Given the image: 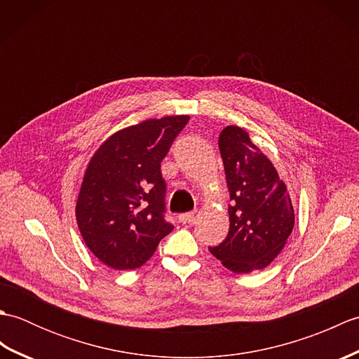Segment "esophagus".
Wrapping results in <instances>:
<instances>
[{
  "label": "esophagus",
  "mask_w": 359,
  "mask_h": 359,
  "mask_svg": "<svg viewBox=\"0 0 359 359\" xmlns=\"http://www.w3.org/2000/svg\"><path fill=\"white\" fill-rule=\"evenodd\" d=\"M194 212H184V215L179 216V222L182 224H193L194 222Z\"/></svg>",
  "instance_id": "34e87169"
}]
</instances>
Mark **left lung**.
I'll return each mask as SVG.
<instances>
[{
	"mask_svg": "<svg viewBox=\"0 0 359 359\" xmlns=\"http://www.w3.org/2000/svg\"><path fill=\"white\" fill-rule=\"evenodd\" d=\"M230 201V231L222 243L210 247L225 269L250 273L269 266L294 225V210L284 182L271 160L239 126L219 135Z\"/></svg>",
	"mask_w": 359,
	"mask_h": 359,
	"instance_id": "left-lung-1",
	"label": "left lung"
}]
</instances>
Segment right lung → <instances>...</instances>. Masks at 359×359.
Listing matches in <instances>:
<instances>
[{
  "mask_svg": "<svg viewBox=\"0 0 359 359\" xmlns=\"http://www.w3.org/2000/svg\"><path fill=\"white\" fill-rule=\"evenodd\" d=\"M188 120L171 116L123 128L90 157L75 216L88 248L111 269H139L172 231L163 219L160 163Z\"/></svg>",
  "mask_w": 359,
  "mask_h": 359,
  "instance_id": "right-lung-1",
  "label": "right lung"
}]
</instances>
